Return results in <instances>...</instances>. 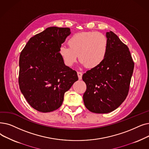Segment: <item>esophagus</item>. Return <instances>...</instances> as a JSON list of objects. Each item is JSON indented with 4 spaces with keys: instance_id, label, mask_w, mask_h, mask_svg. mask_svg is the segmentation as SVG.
I'll return each instance as SVG.
<instances>
[{
    "instance_id": "34e87169",
    "label": "esophagus",
    "mask_w": 149,
    "mask_h": 149,
    "mask_svg": "<svg viewBox=\"0 0 149 149\" xmlns=\"http://www.w3.org/2000/svg\"><path fill=\"white\" fill-rule=\"evenodd\" d=\"M77 75H78V77L79 80H81L82 79V72H77Z\"/></svg>"
}]
</instances>
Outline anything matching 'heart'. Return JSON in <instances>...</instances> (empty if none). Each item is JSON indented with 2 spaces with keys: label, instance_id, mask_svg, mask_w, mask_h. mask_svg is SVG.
Here are the masks:
<instances>
[{
  "label": "heart",
  "instance_id": "1",
  "mask_svg": "<svg viewBox=\"0 0 149 149\" xmlns=\"http://www.w3.org/2000/svg\"><path fill=\"white\" fill-rule=\"evenodd\" d=\"M69 47L62 46L59 54L65 65L71 67L79 59L83 65L95 68L104 61L108 50V40L100 32L76 33L68 41Z\"/></svg>",
  "mask_w": 149,
  "mask_h": 149
}]
</instances>
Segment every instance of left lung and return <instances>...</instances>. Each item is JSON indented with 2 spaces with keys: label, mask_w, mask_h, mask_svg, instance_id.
I'll return each mask as SVG.
<instances>
[{
  "label": "left lung",
  "mask_w": 149,
  "mask_h": 149,
  "mask_svg": "<svg viewBox=\"0 0 149 149\" xmlns=\"http://www.w3.org/2000/svg\"><path fill=\"white\" fill-rule=\"evenodd\" d=\"M108 50L104 61L82 76L86 85V108L94 113H108L118 108L128 93L134 62L130 50L113 31L107 32Z\"/></svg>",
  "instance_id": "left-lung-1"
}]
</instances>
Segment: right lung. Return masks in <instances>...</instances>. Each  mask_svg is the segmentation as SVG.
Returning <instances> with one entry per match:
<instances>
[{
	"instance_id": "add662e5",
	"label": "right lung",
	"mask_w": 149,
	"mask_h": 149,
	"mask_svg": "<svg viewBox=\"0 0 149 149\" xmlns=\"http://www.w3.org/2000/svg\"><path fill=\"white\" fill-rule=\"evenodd\" d=\"M69 28L50 27L31 37L19 56V85L29 105L48 113L62 105L64 95L79 78L59 54Z\"/></svg>"
}]
</instances>
